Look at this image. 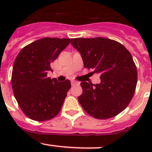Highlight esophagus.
I'll use <instances>...</instances> for the list:
<instances>
[{"label": "esophagus", "instance_id": "34e87169", "mask_svg": "<svg viewBox=\"0 0 152 152\" xmlns=\"http://www.w3.org/2000/svg\"><path fill=\"white\" fill-rule=\"evenodd\" d=\"M71 82V85H72V86H74V85H78L80 83L78 81H74V80H72Z\"/></svg>", "mask_w": 152, "mask_h": 152}]
</instances>
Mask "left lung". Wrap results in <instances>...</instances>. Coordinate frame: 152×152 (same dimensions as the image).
<instances>
[{
  "instance_id": "left-lung-1",
  "label": "left lung",
  "mask_w": 152,
  "mask_h": 152,
  "mask_svg": "<svg viewBox=\"0 0 152 152\" xmlns=\"http://www.w3.org/2000/svg\"><path fill=\"white\" fill-rule=\"evenodd\" d=\"M85 68L100 74L101 82L83 81L78 100L85 111L96 118L118 115L129 105L137 83V71L132 55L123 45L106 38H71Z\"/></svg>"
}]
</instances>
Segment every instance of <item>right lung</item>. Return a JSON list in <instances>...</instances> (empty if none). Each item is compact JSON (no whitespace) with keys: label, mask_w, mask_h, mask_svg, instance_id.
<instances>
[{"label":"right lung","mask_w":152,"mask_h":152,"mask_svg":"<svg viewBox=\"0 0 152 152\" xmlns=\"http://www.w3.org/2000/svg\"><path fill=\"white\" fill-rule=\"evenodd\" d=\"M70 43V38H43L27 45L19 52L13 64L11 84L23 112L31 119L44 121L60 112L69 80L58 82L47 76L50 64Z\"/></svg>","instance_id":"1"}]
</instances>
